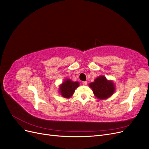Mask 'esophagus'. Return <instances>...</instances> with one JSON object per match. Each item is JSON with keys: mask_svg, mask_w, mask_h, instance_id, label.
I'll return each instance as SVG.
<instances>
[{"mask_svg": "<svg viewBox=\"0 0 149 149\" xmlns=\"http://www.w3.org/2000/svg\"><path fill=\"white\" fill-rule=\"evenodd\" d=\"M82 83H83V85L86 86V85H87V83H87V81H83Z\"/></svg>", "mask_w": 149, "mask_h": 149, "instance_id": "obj_1", "label": "esophagus"}]
</instances>
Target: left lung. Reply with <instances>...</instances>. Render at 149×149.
<instances>
[{
	"label": "left lung",
	"instance_id": "8db88e82",
	"mask_svg": "<svg viewBox=\"0 0 149 149\" xmlns=\"http://www.w3.org/2000/svg\"><path fill=\"white\" fill-rule=\"evenodd\" d=\"M89 86L99 100H106L111 97L116 91L115 84L112 80H108L104 76H100L89 83Z\"/></svg>",
	"mask_w": 149,
	"mask_h": 149
}]
</instances>
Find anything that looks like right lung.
<instances>
[{
  "mask_svg": "<svg viewBox=\"0 0 149 149\" xmlns=\"http://www.w3.org/2000/svg\"><path fill=\"white\" fill-rule=\"evenodd\" d=\"M79 86L78 81H73L70 79H66L59 86V93L65 98H70Z\"/></svg>",
  "mask_w": 149,
  "mask_h": 149,
  "instance_id": "right-lung-1",
  "label": "right lung"
}]
</instances>
